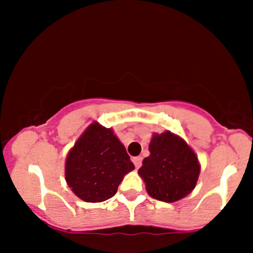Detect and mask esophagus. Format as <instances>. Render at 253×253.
<instances>
[{
  "mask_svg": "<svg viewBox=\"0 0 253 253\" xmlns=\"http://www.w3.org/2000/svg\"><path fill=\"white\" fill-rule=\"evenodd\" d=\"M133 164H134V167H136V169H139L142 165V158L141 157L133 158Z\"/></svg>",
  "mask_w": 253,
  "mask_h": 253,
  "instance_id": "obj_1",
  "label": "esophagus"
}]
</instances>
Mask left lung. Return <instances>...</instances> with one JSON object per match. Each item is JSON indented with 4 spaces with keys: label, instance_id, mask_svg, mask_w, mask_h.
Listing matches in <instances>:
<instances>
[{
    "label": "left lung",
    "instance_id": "left-lung-1",
    "mask_svg": "<svg viewBox=\"0 0 253 253\" xmlns=\"http://www.w3.org/2000/svg\"><path fill=\"white\" fill-rule=\"evenodd\" d=\"M149 152V157L143 159L138 175L150 197L172 203L195 190L201 164L185 139L170 131L153 133Z\"/></svg>",
    "mask_w": 253,
    "mask_h": 253
}]
</instances>
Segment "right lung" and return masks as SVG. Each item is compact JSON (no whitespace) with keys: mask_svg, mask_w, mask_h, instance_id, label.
Returning <instances> with one entry per match:
<instances>
[{"mask_svg":"<svg viewBox=\"0 0 253 253\" xmlns=\"http://www.w3.org/2000/svg\"><path fill=\"white\" fill-rule=\"evenodd\" d=\"M133 169V163L114 129L94 121L68 152L65 178L78 198L98 203L115 196L125 175Z\"/></svg>","mask_w":253,"mask_h":253,"instance_id":"right-lung-1","label":"right lung"}]
</instances>
